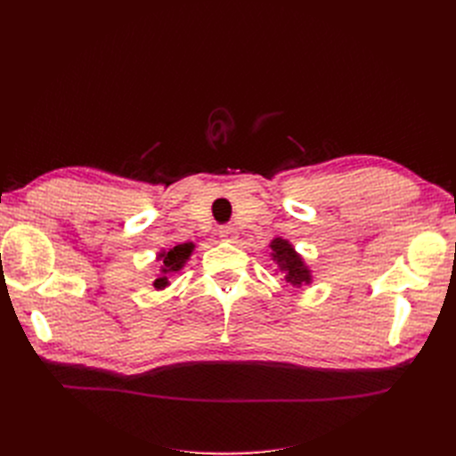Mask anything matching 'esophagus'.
Here are the masks:
<instances>
[{"label": "esophagus", "instance_id": "34e87169", "mask_svg": "<svg viewBox=\"0 0 456 456\" xmlns=\"http://www.w3.org/2000/svg\"><path fill=\"white\" fill-rule=\"evenodd\" d=\"M218 233H220V238H223L224 241H233V240L238 238V230L233 228V226H220Z\"/></svg>", "mask_w": 456, "mask_h": 456}]
</instances>
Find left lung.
Listing matches in <instances>:
<instances>
[{
	"instance_id": "8db88e82",
	"label": "left lung",
	"mask_w": 456,
	"mask_h": 456,
	"mask_svg": "<svg viewBox=\"0 0 456 456\" xmlns=\"http://www.w3.org/2000/svg\"><path fill=\"white\" fill-rule=\"evenodd\" d=\"M272 256L273 260L278 262L280 268L285 270V280L289 283H293L297 287L305 285V283H310V270L305 266V262H302V258L295 253V249L291 245H289V241L281 240V238H275L272 241Z\"/></svg>"
}]
</instances>
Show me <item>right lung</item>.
<instances>
[{
    "label": "right lung",
    "instance_id": "1",
    "mask_svg": "<svg viewBox=\"0 0 456 456\" xmlns=\"http://www.w3.org/2000/svg\"><path fill=\"white\" fill-rule=\"evenodd\" d=\"M191 249H194V245L183 243V245L173 247V249H169L167 253L159 255V273L161 275L154 281L156 289H163L165 285H167V275H173L175 272L183 268V265L186 262V258L190 256Z\"/></svg>",
    "mask_w": 456,
    "mask_h": 456
}]
</instances>
